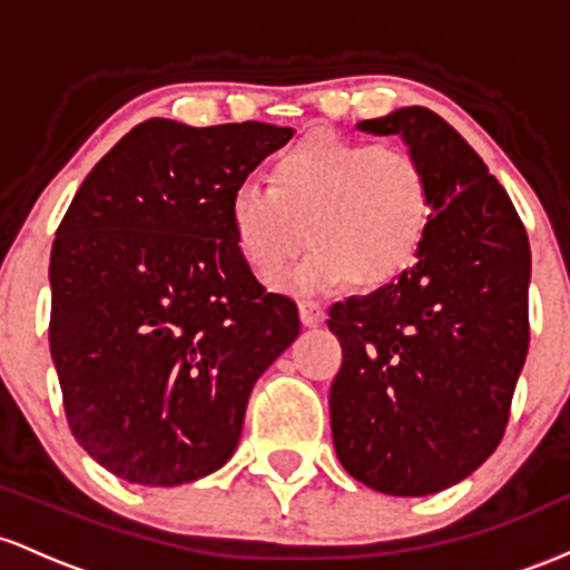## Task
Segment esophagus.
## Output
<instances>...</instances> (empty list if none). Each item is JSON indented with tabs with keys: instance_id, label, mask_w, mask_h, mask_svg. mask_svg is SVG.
I'll use <instances>...</instances> for the list:
<instances>
[{
	"instance_id": "34e87169",
	"label": "esophagus",
	"mask_w": 570,
	"mask_h": 570,
	"mask_svg": "<svg viewBox=\"0 0 570 570\" xmlns=\"http://www.w3.org/2000/svg\"><path fill=\"white\" fill-rule=\"evenodd\" d=\"M298 315H302V323L304 325H320L325 320V309L323 304L317 302H298Z\"/></svg>"
}]
</instances>
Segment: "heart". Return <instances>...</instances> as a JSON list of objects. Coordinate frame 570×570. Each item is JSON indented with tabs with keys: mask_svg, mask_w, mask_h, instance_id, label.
<instances>
[{
	"mask_svg": "<svg viewBox=\"0 0 570 570\" xmlns=\"http://www.w3.org/2000/svg\"><path fill=\"white\" fill-rule=\"evenodd\" d=\"M431 183L414 153L368 139L312 134L272 164V185L232 190L228 220L245 264L274 279L309 226L312 250L283 285L331 293L385 285L412 266L431 226Z\"/></svg>",
	"mask_w": 570,
	"mask_h": 570,
	"instance_id": "obj_1",
	"label": "heart"
}]
</instances>
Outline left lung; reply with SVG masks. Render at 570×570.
I'll use <instances>...</instances> for the list:
<instances>
[{
    "label": "left lung",
    "mask_w": 570,
    "mask_h": 570,
    "mask_svg": "<svg viewBox=\"0 0 570 570\" xmlns=\"http://www.w3.org/2000/svg\"><path fill=\"white\" fill-rule=\"evenodd\" d=\"M399 134L431 183L414 264L368 296L331 306L342 344L331 433L350 476L387 495H431L501 444L525 366L530 245L503 185L428 107L361 120Z\"/></svg>",
    "instance_id": "obj_1"
}]
</instances>
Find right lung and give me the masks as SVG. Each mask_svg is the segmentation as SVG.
<instances>
[{"instance_id":"obj_1","label":"right lung","mask_w":570,"mask_h":570,"mask_svg":"<svg viewBox=\"0 0 570 570\" xmlns=\"http://www.w3.org/2000/svg\"><path fill=\"white\" fill-rule=\"evenodd\" d=\"M287 126L150 118L94 166L50 250V355L82 450L175 488L239 444L258 376L298 336L236 247L228 199Z\"/></svg>"}]
</instances>
